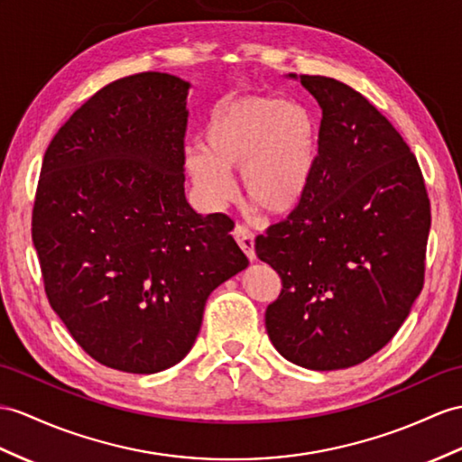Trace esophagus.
<instances>
[{"instance_id":"esophagus-1","label":"esophagus","mask_w":462,"mask_h":462,"mask_svg":"<svg viewBox=\"0 0 462 462\" xmlns=\"http://www.w3.org/2000/svg\"><path fill=\"white\" fill-rule=\"evenodd\" d=\"M233 237L237 239L239 246L243 249V253L249 256V261H254L256 258V253H254V235L245 227V225H235L233 229Z\"/></svg>"}]
</instances>
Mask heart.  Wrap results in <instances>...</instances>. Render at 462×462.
I'll return each instance as SVG.
<instances>
[{"instance_id": "heart-1", "label": "heart", "mask_w": 462, "mask_h": 462, "mask_svg": "<svg viewBox=\"0 0 462 462\" xmlns=\"http://www.w3.org/2000/svg\"><path fill=\"white\" fill-rule=\"evenodd\" d=\"M319 159L311 111L294 99L241 96L217 104L201 129V144L184 149V168L198 194L219 208L233 194L229 172H241L245 196L273 216L306 196Z\"/></svg>"}]
</instances>
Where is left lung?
Wrapping results in <instances>:
<instances>
[{
  "instance_id": "obj_1",
  "label": "left lung",
  "mask_w": 462,
  "mask_h": 462,
  "mask_svg": "<svg viewBox=\"0 0 462 462\" xmlns=\"http://www.w3.org/2000/svg\"><path fill=\"white\" fill-rule=\"evenodd\" d=\"M321 107L319 159L306 196L254 241L282 278L266 331L286 361L355 366L378 353L423 288L430 198L402 134L351 86L296 76Z\"/></svg>"
}]
</instances>
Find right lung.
<instances>
[{"label": "right lung", "instance_id": "1", "mask_svg": "<svg viewBox=\"0 0 462 462\" xmlns=\"http://www.w3.org/2000/svg\"><path fill=\"white\" fill-rule=\"evenodd\" d=\"M188 89L164 72L111 82L42 159L31 231L44 291L74 341L123 373L182 361L211 291L249 266L231 217L186 199Z\"/></svg>", "mask_w": 462, "mask_h": 462}]
</instances>
